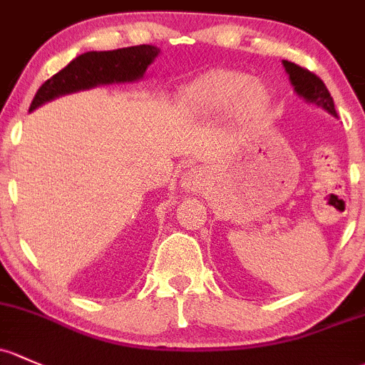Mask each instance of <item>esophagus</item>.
I'll use <instances>...</instances> for the list:
<instances>
[{"instance_id":"esophagus-1","label":"esophagus","mask_w":365,"mask_h":365,"mask_svg":"<svg viewBox=\"0 0 365 365\" xmlns=\"http://www.w3.org/2000/svg\"><path fill=\"white\" fill-rule=\"evenodd\" d=\"M206 182V175L201 168H190L189 171L183 173L182 176V187L187 192H199L202 190Z\"/></svg>"}]
</instances>
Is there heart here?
<instances>
[{
  "label": "heart",
  "instance_id": "1",
  "mask_svg": "<svg viewBox=\"0 0 365 365\" xmlns=\"http://www.w3.org/2000/svg\"><path fill=\"white\" fill-rule=\"evenodd\" d=\"M266 91L260 83L250 82L247 73L215 70L187 86L180 94V103L190 113L210 115L225 108L236 99L240 112H255L266 103Z\"/></svg>",
  "mask_w": 365,
  "mask_h": 365
}]
</instances>
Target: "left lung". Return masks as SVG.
Segmentation results:
<instances>
[{
    "label": "left lung",
    "instance_id": "left-lung-1",
    "mask_svg": "<svg viewBox=\"0 0 365 365\" xmlns=\"http://www.w3.org/2000/svg\"><path fill=\"white\" fill-rule=\"evenodd\" d=\"M283 66L289 73L295 92L301 98H304L308 103L320 106V108L327 110L331 115H337L331 92L325 87V83L322 82L320 76H317L313 71L306 70V68H301L299 64L290 63V61H283Z\"/></svg>",
    "mask_w": 365,
    "mask_h": 365
}]
</instances>
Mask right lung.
Masks as SVG:
<instances>
[{
    "label": "right lung",
    "instance_id": "1",
    "mask_svg": "<svg viewBox=\"0 0 365 365\" xmlns=\"http://www.w3.org/2000/svg\"><path fill=\"white\" fill-rule=\"evenodd\" d=\"M157 53L159 48L153 45L82 53L38 89L31 101L29 112L57 96L89 89L99 83L133 82L141 78Z\"/></svg>",
    "mask_w": 365,
    "mask_h": 365
}]
</instances>
